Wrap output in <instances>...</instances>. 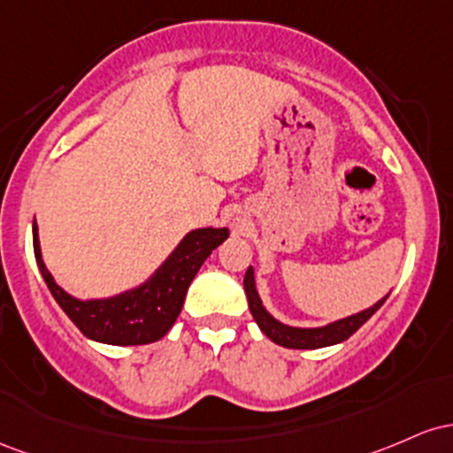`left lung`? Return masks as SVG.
I'll return each instance as SVG.
<instances>
[{"instance_id": "1", "label": "left lung", "mask_w": 453, "mask_h": 453, "mask_svg": "<svg viewBox=\"0 0 453 453\" xmlns=\"http://www.w3.org/2000/svg\"><path fill=\"white\" fill-rule=\"evenodd\" d=\"M243 288H246L248 297V308H250L254 321H257L261 332L272 340V342L280 344L287 349H323L332 347V344L344 342V340L353 336L362 325L372 317L377 310L383 306L388 295L383 299H379L372 308L362 310L357 314H350L347 319H340L325 327H291V325H284L272 317L263 306L261 297L257 293V284H254V269L248 267L246 276H243Z\"/></svg>"}]
</instances>
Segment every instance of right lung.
I'll use <instances>...</instances> for the list:
<instances>
[{
	"label": "right lung",
	"mask_w": 453,
	"mask_h": 453,
	"mask_svg": "<svg viewBox=\"0 0 453 453\" xmlns=\"http://www.w3.org/2000/svg\"><path fill=\"white\" fill-rule=\"evenodd\" d=\"M228 237V228H195L177 243L150 280L106 299H76L53 280L40 252L34 218V254L40 273L59 308L76 327L96 342L132 347L150 344L165 336L180 317L188 287L205 258Z\"/></svg>",
	"instance_id": "right-lung-1"
}]
</instances>
